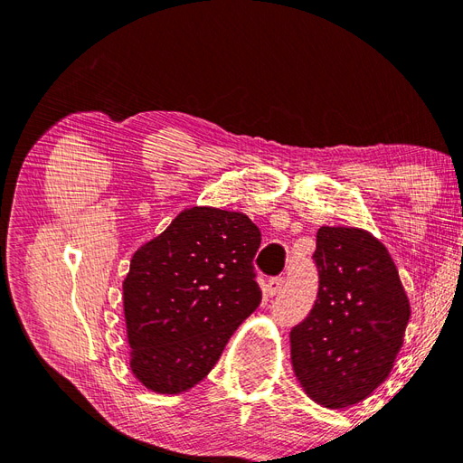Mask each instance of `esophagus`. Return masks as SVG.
Segmentation results:
<instances>
[{"instance_id":"obj_1","label":"esophagus","mask_w":463,"mask_h":463,"mask_svg":"<svg viewBox=\"0 0 463 463\" xmlns=\"http://www.w3.org/2000/svg\"><path fill=\"white\" fill-rule=\"evenodd\" d=\"M282 288H284V278L278 276V278L269 279V284H266V293H269L270 298H274L279 291H282Z\"/></svg>"}]
</instances>
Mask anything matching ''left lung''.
I'll list each match as a JSON object with an SVG mask.
<instances>
[{
	"mask_svg": "<svg viewBox=\"0 0 463 463\" xmlns=\"http://www.w3.org/2000/svg\"><path fill=\"white\" fill-rule=\"evenodd\" d=\"M313 259L318 296L289 332L291 367L315 403L347 410L388 378L411 307L394 259L367 230L322 226Z\"/></svg>",
	"mask_w": 463,
	"mask_h": 463,
	"instance_id": "1",
	"label": "left lung"
}]
</instances>
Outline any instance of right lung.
I'll return each instance as SVG.
<instances>
[{
  "instance_id": "obj_1",
  "label": "right lung",
  "mask_w": 463,
  "mask_h": 463,
  "mask_svg": "<svg viewBox=\"0 0 463 463\" xmlns=\"http://www.w3.org/2000/svg\"><path fill=\"white\" fill-rule=\"evenodd\" d=\"M260 232L241 213L181 210L131 259L123 279L129 367L156 394H181L218 363L260 305L253 259Z\"/></svg>"
}]
</instances>
